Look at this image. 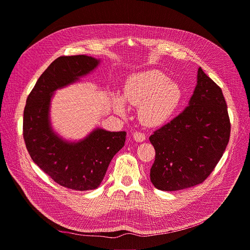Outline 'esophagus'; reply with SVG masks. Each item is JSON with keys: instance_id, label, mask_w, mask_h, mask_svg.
Masks as SVG:
<instances>
[{"instance_id": "1", "label": "esophagus", "mask_w": 250, "mask_h": 250, "mask_svg": "<svg viewBox=\"0 0 250 250\" xmlns=\"http://www.w3.org/2000/svg\"><path fill=\"white\" fill-rule=\"evenodd\" d=\"M132 138H134V140L138 143H142L146 140V136L144 134H142V132H139V131H136L134 132V135H132Z\"/></svg>"}]
</instances>
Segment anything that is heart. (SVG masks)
Instances as JSON below:
<instances>
[{
  "instance_id": "1",
  "label": "heart",
  "mask_w": 250,
  "mask_h": 250,
  "mask_svg": "<svg viewBox=\"0 0 250 250\" xmlns=\"http://www.w3.org/2000/svg\"><path fill=\"white\" fill-rule=\"evenodd\" d=\"M123 98L115 96L114 109L125 112V103L139 106L141 123L158 127L173 119L183 101V90L162 71L152 69L130 75L123 88Z\"/></svg>"
}]
</instances>
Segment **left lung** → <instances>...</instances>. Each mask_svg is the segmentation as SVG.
Here are the masks:
<instances>
[{
    "mask_svg": "<svg viewBox=\"0 0 250 250\" xmlns=\"http://www.w3.org/2000/svg\"><path fill=\"white\" fill-rule=\"evenodd\" d=\"M230 137V121L221 88L198 69L186 108L149 137L156 149L149 178L162 191L202 183L221 159Z\"/></svg>",
    "mask_w": 250,
    "mask_h": 250,
    "instance_id": "1",
    "label": "left lung"
}]
</instances>
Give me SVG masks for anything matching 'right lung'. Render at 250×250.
<instances>
[{
  "label": "right lung",
  "instance_id": "1",
  "mask_svg": "<svg viewBox=\"0 0 250 250\" xmlns=\"http://www.w3.org/2000/svg\"><path fill=\"white\" fill-rule=\"evenodd\" d=\"M101 62L87 55L58 57L37 80L24 109L23 136L33 162L57 184L76 191L101 185L126 132L95 127L78 141L65 139L52 125L51 102L58 89L79 82Z\"/></svg>",
  "mask_w": 250,
  "mask_h": 250
}]
</instances>
